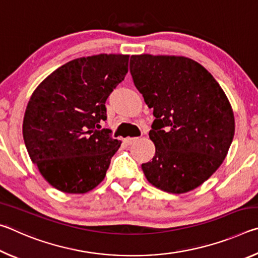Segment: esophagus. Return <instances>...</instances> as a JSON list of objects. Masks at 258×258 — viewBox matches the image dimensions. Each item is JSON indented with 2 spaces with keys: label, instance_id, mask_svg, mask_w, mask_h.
Wrapping results in <instances>:
<instances>
[{
  "label": "esophagus",
  "instance_id": "1",
  "mask_svg": "<svg viewBox=\"0 0 258 258\" xmlns=\"http://www.w3.org/2000/svg\"><path fill=\"white\" fill-rule=\"evenodd\" d=\"M137 141H139V138H126V139H124V142L127 146L133 145V143H135Z\"/></svg>",
  "mask_w": 258,
  "mask_h": 258
}]
</instances>
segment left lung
<instances>
[{
    "instance_id": "obj_1",
    "label": "left lung",
    "mask_w": 258,
    "mask_h": 258,
    "mask_svg": "<svg viewBox=\"0 0 258 258\" xmlns=\"http://www.w3.org/2000/svg\"><path fill=\"white\" fill-rule=\"evenodd\" d=\"M130 72L156 119V146L142 164L147 180L171 194H184L223 163L234 135V116L223 90L195 60L171 55H132Z\"/></svg>"
}]
</instances>
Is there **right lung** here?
<instances>
[{"label": "right lung", "mask_w": 258, "mask_h": 258, "mask_svg": "<svg viewBox=\"0 0 258 258\" xmlns=\"http://www.w3.org/2000/svg\"><path fill=\"white\" fill-rule=\"evenodd\" d=\"M130 55L98 54L69 61L47 76L26 108L28 155L52 186L85 194L104 176L120 147L107 128L106 101L128 72Z\"/></svg>", "instance_id": "1"}]
</instances>
